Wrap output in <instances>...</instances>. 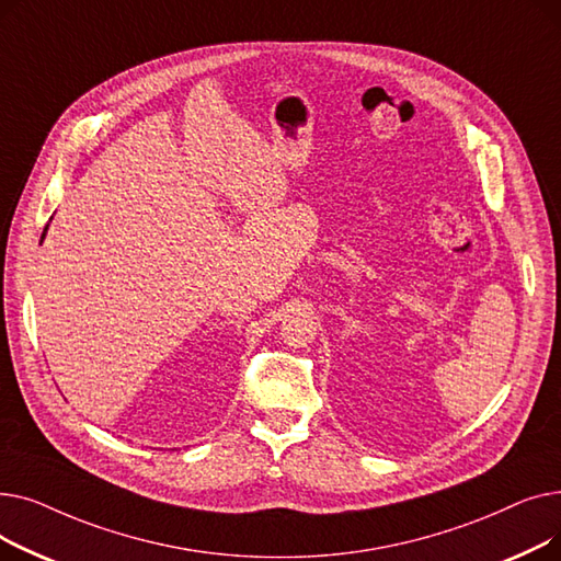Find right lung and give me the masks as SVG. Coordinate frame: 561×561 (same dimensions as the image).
I'll use <instances>...</instances> for the list:
<instances>
[{
	"label": "right lung",
	"mask_w": 561,
	"mask_h": 561,
	"mask_svg": "<svg viewBox=\"0 0 561 561\" xmlns=\"http://www.w3.org/2000/svg\"><path fill=\"white\" fill-rule=\"evenodd\" d=\"M45 231H47V227H45ZM43 236H45V233H43Z\"/></svg>",
	"instance_id": "1"
}]
</instances>
